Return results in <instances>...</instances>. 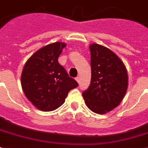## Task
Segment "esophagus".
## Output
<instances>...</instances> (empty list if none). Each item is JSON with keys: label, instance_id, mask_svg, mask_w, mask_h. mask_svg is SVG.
Returning a JSON list of instances; mask_svg holds the SVG:
<instances>
[{"label": "esophagus", "instance_id": "34e87169", "mask_svg": "<svg viewBox=\"0 0 148 148\" xmlns=\"http://www.w3.org/2000/svg\"><path fill=\"white\" fill-rule=\"evenodd\" d=\"M76 80H77V83H80V77H77Z\"/></svg>", "mask_w": 148, "mask_h": 148}]
</instances>
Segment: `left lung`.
<instances>
[{
  "label": "left lung",
  "instance_id": "8db88e82",
  "mask_svg": "<svg viewBox=\"0 0 148 148\" xmlns=\"http://www.w3.org/2000/svg\"><path fill=\"white\" fill-rule=\"evenodd\" d=\"M90 50L91 80L82 93L86 106L106 114L118 106L128 89V73L122 60L106 47L93 43Z\"/></svg>",
  "mask_w": 148,
  "mask_h": 148
}]
</instances>
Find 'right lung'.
<instances>
[{"mask_svg": "<svg viewBox=\"0 0 148 148\" xmlns=\"http://www.w3.org/2000/svg\"><path fill=\"white\" fill-rule=\"evenodd\" d=\"M65 46V43L60 42L45 45L36 51L23 67L21 74L23 93L41 111H53L60 107L68 92L78 86L58 61Z\"/></svg>", "mask_w": 148, "mask_h": 148, "instance_id": "right-lung-1", "label": "right lung"}]
</instances>
